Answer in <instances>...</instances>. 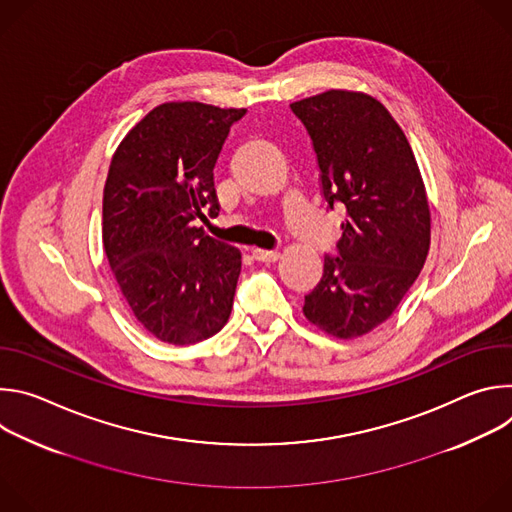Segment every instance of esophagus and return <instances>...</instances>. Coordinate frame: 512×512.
<instances>
[{
  "label": "esophagus",
  "mask_w": 512,
  "mask_h": 512,
  "mask_svg": "<svg viewBox=\"0 0 512 512\" xmlns=\"http://www.w3.org/2000/svg\"><path fill=\"white\" fill-rule=\"evenodd\" d=\"M253 257L263 263H271L279 259V251H267V249H253Z\"/></svg>",
  "instance_id": "obj_1"
}]
</instances>
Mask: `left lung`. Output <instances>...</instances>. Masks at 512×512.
I'll use <instances>...</instances> for the list:
<instances>
[{
    "mask_svg": "<svg viewBox=\"0 0 512 512\" xmlns=\"http://www.w3.org/2000/svg\"><path fill=\"white\" fill-rule=\"evenodd\" d=\"M320 166L324 200L344 204L338 257L324 259L304 316L350 340L391 318L423 269L431 214L411 145L381 101L330 89L291 103Z\"/></svg>",
    "mask_w": 512,
    "mask_h": 512,
    "instance_id": "obj_1",
    "label": "left lung"
}]
</instances>
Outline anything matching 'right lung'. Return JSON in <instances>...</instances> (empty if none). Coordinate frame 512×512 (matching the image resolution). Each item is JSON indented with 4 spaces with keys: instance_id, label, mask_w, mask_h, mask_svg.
<instances>
[{
    "instance_id": "add662e5",
    "label": "right lung",
    "mask_w": 512,
    "mask_h": 512,
    "mask_svg": "<svg viewBox=\"0 0 512 512\" xmlns=\"http://www.w3.org/2000/svg\"><path fill=\"white\" fill-rule=\"evenodd\" d=\"M245 109L170 101L135 123L111 158L103 249L137 322L168 344L221 330L233 308L241 251L204 235L216 216L214 164Z\"/></svg>"
}]
</instances>
